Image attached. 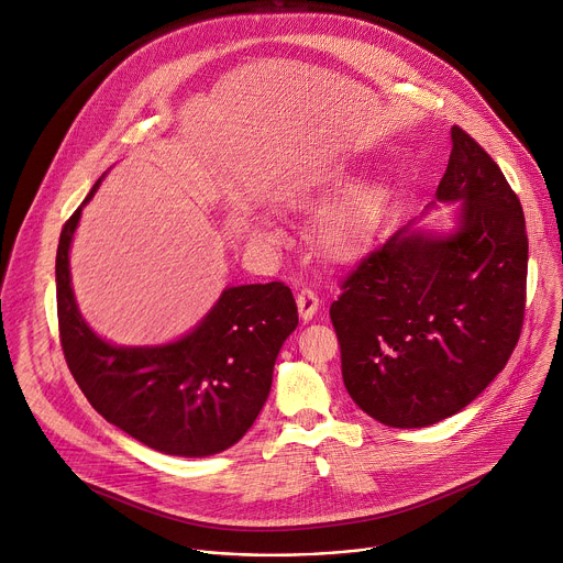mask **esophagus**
Listing matches in <instances>:
<instances>
[{
  "mask_svg": "<svg viewBox=\"0 0 563 563\" xmlns=\"http://www.w3.org/2000/svg\"><path fill=\"white\" fill-rule=\"evenodd\" d=\"M295 301H297V309H299V318L305 320V322L313 320V316H316V313H318V309L322 307L320 297H318L311 288H301V290L297 292Z\"/></svg>",
  "mask_w": 563,
  "mask_h": 563,
  "instance_id": "esophagus-1",
  "label": "esophagus"
}]
</instances>
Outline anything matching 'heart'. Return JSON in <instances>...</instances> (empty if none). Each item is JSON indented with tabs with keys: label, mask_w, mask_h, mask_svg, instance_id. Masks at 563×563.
<instances>
[{
	"label": "heart",
	"mask_w": 563,
	"mask_h": 563,
	"mask_svg": "<svg viewBox=\"0 0 563 563\" xmlns=\"http://www.w3.org/2000/svg\"><path fill=\"white\" fill-rule=\"evenodd\" d=\"M344 185H347V173L329 170L295 180L277 194L279 207L297 209L311 207L341 191L322 207L316 219V241L333 262H350L365 247L385 202V187L378 180H361L342 189ZM250 230L254 234H266L271 230V219L262 211H252Z\"/></svg>",
	"instance_id": "1"
}]
</instances>
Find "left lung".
Here are the masks:
<instances>
[{
	"mask_svg": "<svg viewBox=\"0 0 563 563\" xmlns=\"http://www.w3.org/2000/svg\"><path fill=\"white\" fill-rule=\"evenodd\" d=\"M423 213L455 205L449 228L410 221L342 282L331 305L342 380L393 428L466 408L509 361L526 311V216L498 164L462 128Z\"/></svg>",
	"mask_w": 563,
	"mask_h": 563,
	"instance_id": "8db88e82",
	"label": "left lung"
}]
</instances>
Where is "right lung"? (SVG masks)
Returning a JSON list of instances; mask_svg holds the SVG:
<instances>
[{
  "label": "right lung",
  "instance_id": "right-lung-1",
  "mask_svg": "<svg viewBox=\"0 0 563 563\" xmlns=\"http://www.w3.org/2000/svg\"><path fill=\"white\" fill-rule=\"evenodd\" d=\"M103 180V178H101ZM60 232L56 297L60 342L82 395L112 426L166 455L207 457L234 446L262 412L297 307L282 282L228 286L205 318L164 344H114L82 318L69 250L82 207Z\"/></svg>",
  "mask_w": 563,
  "mask_h": 563
}]
</instances>
